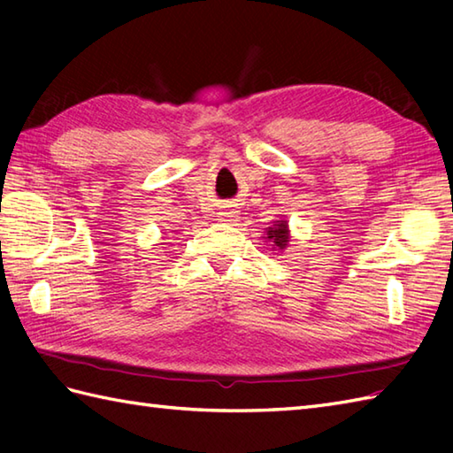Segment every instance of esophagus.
I'll return each mask as SVG.
<instances>
[{"label":"esophagus","mask_w":453,"mask_h":453,"mask_svg":"<svg viewBox=\"0 0 453 453\" xmlns=\"http://www.w3.org/2000/svg\"><path fill=\"white\" fill-rule=\"evenodd\" d=\"M235 214H234V211H224V216H221V218H234Z\"/></svg>","instance_id":"34e87169"}]
</instances>
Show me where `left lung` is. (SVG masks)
Wrapping results in <instances>:
<instances>
[{
	"label": "left lung",
	"mask_w": 453,
	"mask_h": 453,
	"mask_svg": "<svg viewBox=\"0 0 453 453\" xmlns=\"http://www.w3.org/2000/svg\"><path fill=\"white\" fill-rule=\"evenodd\" d=\"M265 239L273 245V251H284L288 247V242H290V227H288L286 219H276L273 221L271 227H266Z\"/></svg>",
	"instance_id": "obj_1"
}]
</instances>
